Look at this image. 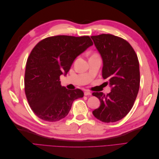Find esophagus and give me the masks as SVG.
Returning a JSON list of instances; mask_svg holds the SVG:
<instances>
[{"mask_svg": "<svg viewBox=\"0 0 159 159\" xmlns=\"http://www.w3.org/2000/svg\"><path fill=\"white\" fill-rule=\"evenodd\" d=\"M84 95H91V93L89 92V91H84Z\"/></svg>", "mask_w": 159, "mask_h": 159, "instance_id": "34e87169", "label": "esophagus"}]
</instances>
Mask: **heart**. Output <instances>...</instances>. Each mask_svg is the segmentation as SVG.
<instances>
[{"mask_svg":"<svg viewBox=\"0 0 159 159\" xmlns=\"http://www.w3.org/2000/svg\"><path fill=\"white\" fill-rule=\"evenodd\" d=\"M93 56H97V55H95V54H94V55H93Z\"/></svg>","mask_w":159,"mask_h":159,"instance_id":"heart-1","label":"heart"}]
</instances>
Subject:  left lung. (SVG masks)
<instances>
[{"label":"left lung","instance_id":"left-lung-1","mask_svg":"<svg viewBox=\"0 0 159 159\" xmlns=\"http://www.w3.org/2000/svg\"><path fill=\"white\" fill-rule=\"evenodd\" d=\"M103 61L102 76L111 88L107 95L94 92L100 101L93 115L105 123L116 122L133 106L140 85L139 63L135 52L121 38L103 34L91 36Z\"/></svg>","mask_w":159,"mask_h":159}]
</instances>
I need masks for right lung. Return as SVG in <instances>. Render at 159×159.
Here are the masks:
<instances>
[{
	"mask_svg": "<svg viewBox=\"0 0 159 159\" xmlns=\"http://www.w3.org/2000/svg\"><path fill=\"white\" fill-rule=\"evenodd\" d=\"M93 45L88 36H56L38 42L26 62L25 88L30 106L37 117L55 122L68 114L74 101L84 97L81 89L60 85L75 59Z\"/></svg>",
	"mask_w": 159,
	"mask_h": 159,
	"instance_id": "add662e5",
	"label": "right lung"
}]
</instances>
